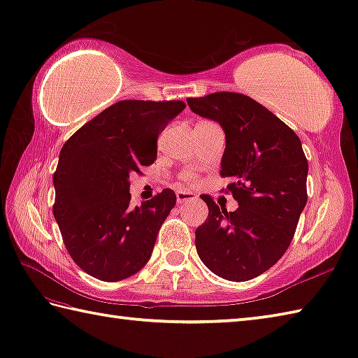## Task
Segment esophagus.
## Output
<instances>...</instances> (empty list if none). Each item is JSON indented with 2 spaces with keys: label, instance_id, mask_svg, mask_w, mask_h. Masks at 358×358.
<instances>
[{
  "label": "esophagus",
  "instance_id": "34e87169",
  "mask_svg": "<svg viewBox=\"0 0 358 358\" xmlns=\"http://www.w3.org/2000/svg\"><path fill=\"white\" fill-rule=\"evenodd\" d=\"M196 199V196L192 193H187V192H178L176 193V201L178 203H187V202H192Z\"/></svg>",
  "mask_w": 358,
  "mask_h": 358
}]
</instances>
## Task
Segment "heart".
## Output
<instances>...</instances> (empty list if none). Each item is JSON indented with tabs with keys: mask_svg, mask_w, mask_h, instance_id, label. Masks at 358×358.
<instances>
[{
	"mask_svg": "<svg viewBox=\"0 0 358 358\" xmlns=\"http://www.w3.org/2000/svg\"><path fill=\"white\" fill-rule=\"evenodd\" d=\"M185 180H188V182H189V180H192V178H189V176H185Z\"/></svg>",
	"mask_w": 358,
	"mask_h": 358,
	"instance_id": "b5f03b06",
	"label": "heart"
}]
</instances>
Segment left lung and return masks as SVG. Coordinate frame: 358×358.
I'll use <instances>...</instances> for the list:
<instances>
[{"mask_svg": "<svg viewBox=\"0 0 358 358\" xmlns=\"http://www.w3.org/2000/svg\"><path fill=\"white\" fill-rule=\"evenodd\" d=\"M193 113L225 133L221 176L238 201L235 211L210 196L207 221L196 229V250L215 275L249 281L268 271L294 238L308 202V159L294 129L257 100L238 92L187 99Z\"/></svg>", "mask_w": 358, "mask_h": 358, "instance_id": "1", "label": "left lung"}]
</instances>
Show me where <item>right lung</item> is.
<instances>
[{"label": "right lung", "mask_w": 358, "mask_h": 358, "mask_svg": "<svg viewBox=\"0 0 358 358\" xmlns=\"http://www.w3.org/2000/svg\"><path fill=\"white\" fill-rule=\"evenodd\" d=\"M185 103L122 100L76 131L54 173V217L76 264L114 282L147 264L160 225L176 206L171 188L131 207L129 176L157 156V137Z\"/></svg>", "instance_id": "right-lung-1"}]
</instances>
